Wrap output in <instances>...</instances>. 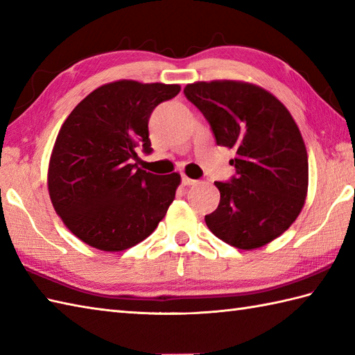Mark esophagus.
Masks as SVG:
<instances>
[{
  "mask_svg": "<svg viewBox=\"0 0 355 355\" xmlns=\"http://www.w3.org/2000/svg\"><path fill=\"white\" fill-rule=\"evenodd\" d=\"M182 183H183L184 186H191V184H197L198 182H197V180H192V178H189V177L183 175V177H182Z\"/></svg>",
  "mask_w": 355,
  "mask_h": 355,
  "instance_id": "34e87169",
  "label": "esophagus"
}]
</instances>
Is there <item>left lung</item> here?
Here are the masks:
<instances>
[{
  "instance_id": "left-lung-1",
  "label": "left lung",
  "mask_w": 355,
  "mask_h": 355,
  "mask_svg": "<svg viewBox=\"0 0 355 355\" xmlns=\"http://www.w3.org/2000/svg\"><path fill=\"white\" fill-rule=\"evenodd\" d=\"M184 94L206 117L216 145L235 150L230 182H216L220 205L205 220L241 250L281 236L296 221L308 191V155L299 128L281 101L239 80L195 82Z\"/></svg>"
}]
</instances>
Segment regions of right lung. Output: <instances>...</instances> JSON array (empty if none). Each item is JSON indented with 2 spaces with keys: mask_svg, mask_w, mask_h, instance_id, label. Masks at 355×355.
Wrapping results in <instances>:
<instances>
[{
  "mask_svg": "<svg viewBox=\"0 0 355 355\" xmlns=\"http://www.w3.org/2000/svg\"><path fill=\"white\" fill-rule=\"evenodd\" d=\"M180 85L117 80L78 103L59 131L49 164V193L56 214L85 244L122 252L141 243L160 223L182 182L137 168L135 149L150 154L148 122Z\"/></svg>",
  "mask_w": 355,
  "mask_h": 355,
  "instance_id": "right-lung-1",
  "label": "right lung"
}]
</instances>
